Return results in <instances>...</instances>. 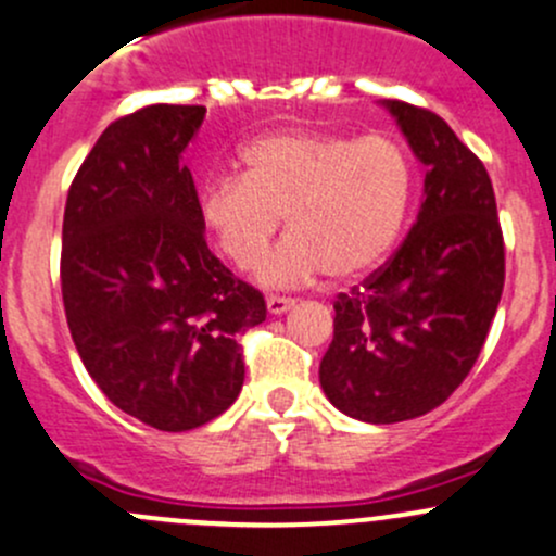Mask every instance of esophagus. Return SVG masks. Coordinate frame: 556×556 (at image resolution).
Returning <instances> with one entry per match:
<instances>
[{
	"label": "esophagus",
	"mask_w": 556,
	"mask_h": 556,
	"mask_svg": "<svg viewBox=\"0 0 556 556\" xmlns=\"http://www.w3.org/2000/svg\"><path fill=\"white\" fill-rule=\"evenodd\" d=\"M293 306H295L293 298H285V295H268L266 298V308L271 314H285V312H290Z\"/></svg>",
	"instance_id": "esophagus-1"
}]
</instances>
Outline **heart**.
Segmentation results:
<instances>
[{
  "label": "heart",
  "instance_id": "obj_1",
  "mask_svg": "<svg viewBox=\"0 0 556 556\" xmlns=\"http://www.w3.org/2000/svg\"><path fill=\"white\" fill-rule=\"evenodd\" d=\"M239 162L242 175L202 186L200 215L239 268L261 258L288 215L290 233L258 263V279L271 288L376 268L405 229L416 191L410 154L386 132H271L250 140Z\"/></svg>",
  "mask_w": 556,
  "mask_h": 556
}]
</instances>
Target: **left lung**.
<instances>
[{
    "label": "left lung",
    "instance_id": "obj_1",
    "mask_svg": "<svg viewBox=\"0 0 556 556\" xmlns=\"http://www.w3.org/2000/svg\"><path fill=\"white\" fill-rule=\"evenodd\" d=\"M426 165L418 220L359 288L338 293L319 383L367 424L426 416L475 367L504 293L506 253L482 160L434 111L386 101Z\"/></svg>",
    "mask_w": 556,
    "mask_h": 556
}]
</instances>
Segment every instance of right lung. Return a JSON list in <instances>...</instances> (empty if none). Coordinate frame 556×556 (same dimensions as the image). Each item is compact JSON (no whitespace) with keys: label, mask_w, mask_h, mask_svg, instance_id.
Wrapping results in <instances>:
<instances>
[{"label":"right lung","mask_w":556,"mask_h":556,"mask_svg":"<svg viewBox=\"0 0 556 556\" xmlns=\"http://www.w3.org/2000/svg\"><path fill=\"white\" fill-rule=\"evenodd\" d=\"M204 106L154 103L103 130L63 213L61 293L98 389L160 431L229 410L244 381L239 336L266 301L204 242L194 178L180 162Z\"/></svg>","instance_id":"add662e5"}]
</instances>
